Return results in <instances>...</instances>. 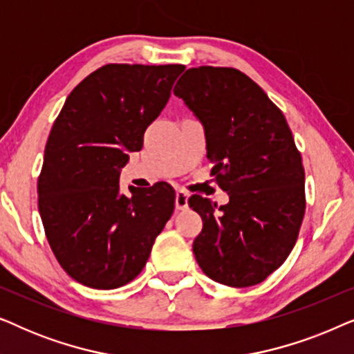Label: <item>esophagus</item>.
<instances>
[{
  "instance_id": "esophagus-1",
  "label": "esophagus",
  "mask_w": 354,
  "mask_h": 354,
  "mask_svg": "<svg viewBox=\"0 0 354 354\" xmlns=\"http://www.w3.org/2000/svg\"><path fill=\"white\" fill-rule=\"evenodd\" d=\"M176 207L178 211L187 209L188 207V193L185 190H177L176 193Z\"/></svg>"
}]
</instances>
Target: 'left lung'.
Wrapping results in <instances>:
<instances>
[{
    "label": "left lung",
    "instance_id": "left-lung-1",
    "mask_svg": "<svg viewBox=\"0 0 354 354\" xmlns=\"http://www.w3.org/2000/svg\"><path fill=\"white\" fill-rule=\"evenodd\" d=\"M174 95L201 120L211 176L230 196L219 207L201 195L188 198L203 219L193 241L198 264L227 287L263 282L288 258L306 209L292 130L264 90L234 67H192Z\"/></svg>",
    "mask_w": 354,
    "mask_h": 354
}]
</instances>
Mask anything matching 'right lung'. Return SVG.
I'll use <instances>...</instances> for the list:
<instances>
[{"label": "right lung", "instance_id": "1", "mask_svg": "<svg viewBox=\"0 0 354 354\" xmlns=\"http://www.w3.org/2000/svg\"><path fill=\"white\" fill-rule=\"evenodd\" d=\"M182 71V64H106L71 91L53 124L38 211L57 263L85 287L132 282L171 219L176 192L169 183L125 196L119 176Z\"/></svg>", "mask_w": 354, "mask_h": 354}]
</instances>
